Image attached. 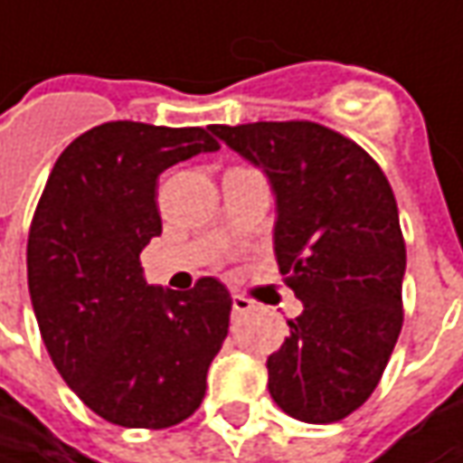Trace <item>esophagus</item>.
I'll list each match as a JSON object with an SVG mask.
<instances>
[{"label": "esophagus", "instance_id": "esophagus-1", "mask_svg": "<svg viewBox=\"0 0 463 463\" xmlns=\"http://www.w3.org/2000/svg\"><path fill=\"white\" fill-rule=\"evenodd\" d=\"M252 309V301L250 298H244V296H232V314L237 317V314H247V311Z\"/></svg>", "mask_w": 463, "mask_h": 463}]
</instances>
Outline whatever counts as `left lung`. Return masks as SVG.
I'll return each instance as SVG.
<instances>
[{"mask_svg":"<svg viewBox=\"0 0 463 463\" xmlns=\"http://www.w3.org/2000/svg\"><path fill=\"white\" fill-rule=\"evenodd\" d=\"M276 193L273 250L304 304L268 358V389L301 422H337L382 379L402 329L407 265L400 211L382 167L311 120L211 126Z\"/></svg>","mask_w":463,"mask_h":463,"instance_id":"1","label":"left lung"}]
</instances>
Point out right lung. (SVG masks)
Instances as JSON below:
<instances>
[{"label": "right lung", "mask_w": 463, "mask_h": 463, "mask_svg": "<svg viewBox=\"0 0 463 463\" xmlns=\"http://www.w3.org/2000/svg\"><path fill=\"white\" fill-rule=\"evenodd\" d=\"M216 149L208 128L95 126L56 159L30 223L27 288L45 350L69 389L120 428L190 418L229 332L223 283L149 286L138 260L162 234L159 175Z\"/></svg>", "instance_id": "right-lung-1"}]
</instances>
